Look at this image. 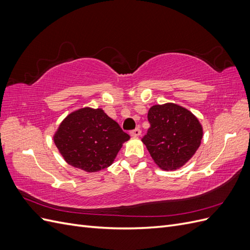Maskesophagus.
Returning <instances> with one entry per match:
<instances>
[{
	"mask_svg": "<svg viewBox=\"0 0 250 250\" xmlns=\"http://www.w3.org/2000/svg\"><path fill=\"white\" fill-rule=\"evenodd\" d=\"M141 133H142V131H141L140 128H137V129H134V130H131V131H130V135H131V137H134V138L140 137Z\"/></svg>",
	"mask_w": 250,
	"mask_h": 250,
	"instance_id": "esophagus-1",
	"label": "esophagus"
}]
</instances>
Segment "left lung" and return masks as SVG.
Masks as SVG:
<instances>
[{
	"label": "left lung",
	"mask_w": 250,
	"mask_h": 250,
	"mask_svg": "<svg viewBox=\"0 0 250 250\" xmlns=\"http://www.w3.org/2000/svg\"><path fill=\"white\" fill-rule=\"evenodd\" d=\"M148 121L150 127L142 142L161 169L181 168L199 148L202 126L187 108L174 103L153 105Z\"/></svg>",
	"instance_id": "left-lung-1"
}]
</instances>
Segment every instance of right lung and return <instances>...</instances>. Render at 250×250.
Here are the masks:
<instances>
[{
	"mask_svg": "<svg viewBox=\"0 0 250 250\" xmlns=\"http://www.w3.org/2000/svg\"><path fill=\"white\" fill-rule=\"evenodd\" d=\"M130 139L101 108H80L71 112L54 134V143L64 161L85 172L109 167Z\"/></svg>",
	"mask_w": 250,
	"mask_h": 250,
	"instance_id": "obj_1",
	"label": "right lung"
}]
</instances>
